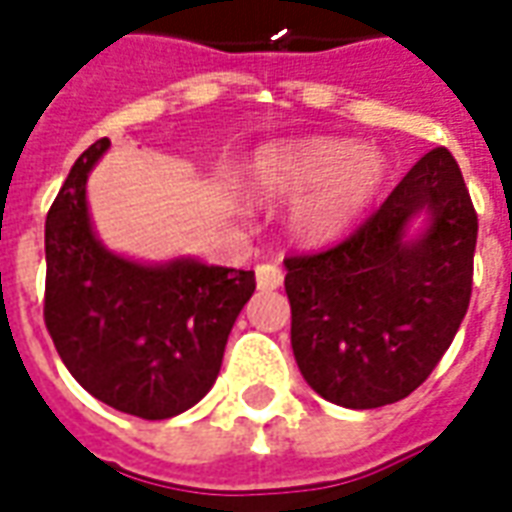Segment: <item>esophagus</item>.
Returning a JSON list of instances; mask_svg holds the SVG:
<instances>
[{"label":"esophagus","mask_w":512,"mask_h":512,"mask_svg":"<svg viewBox=\"0 0 512 512\" xmlns=\"http://www.w3.org/2000/svg\"><path fill=\"white\" fill-rule=\"evenodd\" d=\"M255 279L260 290H277L282 285V271L271 263H263L255 268Z\"/></svg>","instance_id":"esophagus-1"}]
</instances>
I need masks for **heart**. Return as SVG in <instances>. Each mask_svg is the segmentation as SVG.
<instances>
[{
    "label": "heart",
    "instance_id": "1",
    "mask_svg": "<svg viewBox=\"0 0 512 512\" xmlns=\"http://www.w3.org/2000/svg\"><path fill=\"white\" fill-rule=\"evenodd\" d=\"M384 172L376 150L312 136L257 150L246 167V189L260 202L293 200L290 233L304 244H329L376 197Z\"/></svg>",
    "mask_w": 512,
    "mask_h": 512
}]
</instances>
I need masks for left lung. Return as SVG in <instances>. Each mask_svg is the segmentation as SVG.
I'll return each instance as SVG.
<instances>
[{
  "label": "left lung",
  "instance_id": "8db88e82",
  "mask_svg": "<svg viewBox=\"0 0 512 512\" xmlns=\"http://www.w3.org/2000/svg\"><path fill=\"white\" fill-rule=\"evenodd\" d=\"M417 215L426 227L411 236ZM477 213L447 147L419 158L343 244L285 257L290 345L329 403L378 408L417 389L469 310Z\"/></svg>",
  "mask_w": 512,
  "mask_h": 512
}]
</instances>
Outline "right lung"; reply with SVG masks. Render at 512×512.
<instances>
[{"mask_svg": "<svg viewBox=\"0 0 512 512\" xmlns=\"http://www.w3.org/2000/svg\"><path fill=\"white\" fill-rule=\"evenodd\" d=\"M109 145L98 139L76 158L46 216L43 318L90 395L131 417H178L219 376L255 271L194 257L139 263L106 249L87 211V175Z\"/></svg>", "mask_w": 512, "mask_h": 512, "instance_id": "right-lung-1", "label": "right lung"}]
</instances>
